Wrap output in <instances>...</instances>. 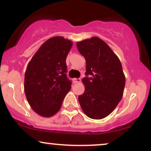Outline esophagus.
<instances>
[{"label":"esophagus","instance_id":"1","mask_svg":"<svg viewBox=\"0 0 151 151\" xmlns=\"http://www.w3.org/2000/svg\"><path fill=\"white\" fill-rule=\"evenodd\" d=\"M73 82L74 83H79V82H81V79H77V78H74V79H73Z\"/></svg>","mask_w":151,"mask_h":151}]
</instances>
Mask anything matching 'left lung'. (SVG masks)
<instances>
[{
	"label": "left lung",
	"instance_id": "1",
	"mask_svg": "<svg viewBox=\"0 0 151 151\" xmlns=\"http://www.w3.org/2000/svg\"><path fill=\"white\" fill-rule=\"evenodd\" d=\"M86 60V75L82 79L85 90L78 97L88 117L102 119L115 109L124 94L126 78L117 55L104 41L92 37L77 42Z\"/></svg>",
	"mask_w": 151,
	"mask_h": 151
}]
</instances>
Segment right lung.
Wrapping results in <instances>:
<instances>
[{
    "label": "right lung",
    "mask_w": 151,
    "mask_h": 151,
    "mask_svg": "<svg viewBox=\"0 0 151 151\" xmlns=\"http://www.w3.org/2000/svg\"><path fill=\"white\" fill-rule=\"evenodd\" d=\"M73 42L61 36L46 40L33 55L25 74L24 91L32 110L42 117H51L61 108L71 89L66 59Z\"/></svg>",
    "instance_id": "add662e5"
}]
</instances>
